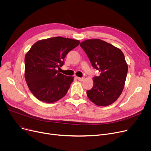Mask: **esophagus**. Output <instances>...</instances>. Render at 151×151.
<instances>
[{
    "mask_svg": "<svg viewBox=\"0 0 151 151\" xmlns=\"http://www.w3.org/2000/svg\"><path fill=\"white\" fill-rule=\"evenodd\" d=\"M77 79L80 81H83L84 80V77H77Z\"/></svg>",
    "mask_w": 151,
    "mask_h": 151,
    "instance_id": "1",
    "label": "esophagus"
}]
</instances>
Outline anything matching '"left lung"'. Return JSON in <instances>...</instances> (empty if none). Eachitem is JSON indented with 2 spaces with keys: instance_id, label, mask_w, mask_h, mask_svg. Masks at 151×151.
Returning <instances> with one entry per match:
<instances>
[{
  "instance_id": "1",
  "label": "left lung",
  "mask_w": 151,
  "mask_h": 151,
  "mask_svg": "<svg viewBox=\"0 0 151 151\" xmlns=\"http://www.w3.org/2000/svg\"><path fill=\"white\" fill-rule=\"evenodd\" d=\"M81 47L85 52L92 66L100 72L93 77L94 85L86 94L98 106H107L121 95L126 79L128 66L122 52L99 39L87 40Z\"/></svg>"
}]
</instances>
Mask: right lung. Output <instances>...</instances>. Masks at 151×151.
I'll return each instance as SVG.
<instances>
[{
    "mask_svg": "<svg viewBox=\"0 0 151 151\" xmlns=\"http://www.w3.org/2000/svg\"><path fill=\"white\" fill-rule=\"evenodd\" d=\"M80 41L57 37L35 43L25 57V78L32 93L47 103L55 102L67 93L73 77L58 73L68 52Z\"/></svg>",
    "mask_w": 151,
    "mask_h": 151,
    "instance_id": "1",
    "label": "right lung"
}]
</instances>
